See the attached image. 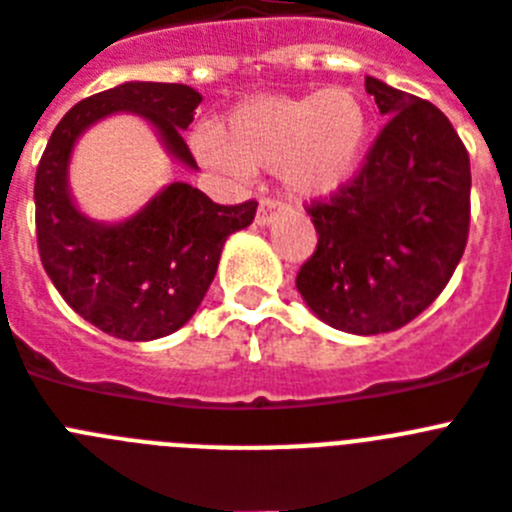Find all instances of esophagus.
Returning <instances> with one entry per match:
<instances>
[{
	"instance_id": "34e87169",
	"label": "esophagus",
	"mask_w": 512,
	"mask_h": 512,
	"mask_svg": "<svg viewBox=\"0 0 512 512\" xmlns=\"http://www.w3.org/2000/svg\"><path fill=\"white\" fill-rule=\"evenodd\" d=\"M283 210V205L278 203V200H273V197H265V200H260V205H257V216H255V223L257 226H270V223L276 221V216Z\"/></svg>"
}]
</instances>
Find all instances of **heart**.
<instances>
[{
    "label": "heart",
    "instance_id": "b5f03b06",
    "mask_svg": "<svg viewBox=\"0 0 512 512\" xmlns=\"http://www.w3.org/2000/svg\"><path fill=\"white\" fill-rule=\"evenodd\" d=\"M369 140V109L351 88L304 96H255L223 119L221 132L200 127L195 156L223 174L278 169L296 197H328L354 179Z\"/></svg>",
    "mask_w": 512,
    "mask_h": 512
}]
</instances>
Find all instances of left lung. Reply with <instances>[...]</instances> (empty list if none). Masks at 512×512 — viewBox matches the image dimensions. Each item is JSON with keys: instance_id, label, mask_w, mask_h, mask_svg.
Instances as JSON below:
<instances>
[{"instance_id": "1", "label": "left lung", "mask_w": 512, "mask_h": 512, "mask_svg": "<svg viewBox=\"0 0 512 512\" xmlns=\"http://www.w3.org/2000/svg\"><path fill=\"white\" fill-rule=\"evenodd\" d=\"M388 122L346 187L307 205L317 249L296 276L330 328L377 336L422 315L461 263L471 216L466 145L435 103L364 80Z\"/></svg>"}]
</instances>
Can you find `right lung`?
Masks as SVG:
<instances>
[{"instance_id": "right-lung-1", "label": "right lung", "mask_w": 512, "mask_h": 512, "mask_svg": "<svg viewBox=\"0 0 512 512\" xmlns=\"http://www.w3.org/2000/svg\"><path fill=\"white\" fill-rule=\"evenodd\" d=\"M203 96L179 83H122L75 103L51 132L36 171L38 255L77 315L122 341H156L190 320L234 231L257 203L218 205L187 182H171L119 223L93 221L72 200L70 158L77 137L101 119L130 111L153 124L169 156L197 169L182 130Z\"/></svg>"}]
</instances>
